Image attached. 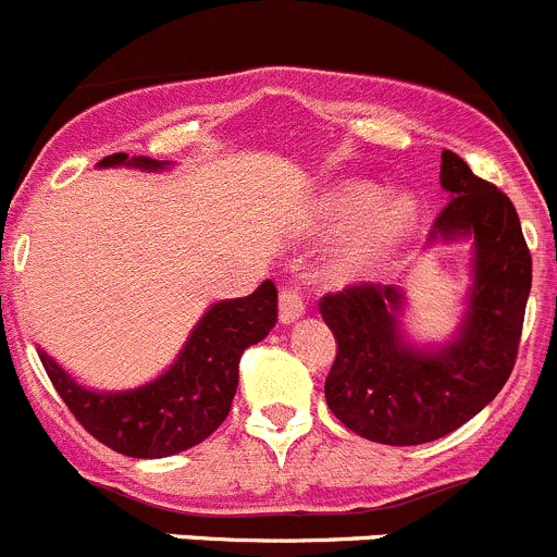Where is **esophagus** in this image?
Wrapping results in <instances>:
<instances>
[{
    "label": "esophagus",
    "instance_id": "34e87169",
    "mask_svg": "<svg viewBox=\"0 0 557 557\" xmlns=\"http://www.w3.org/2000/svg\"><path fill=\"white\" fill-rule=\"evenodd\" d=\"M302 313H306V302H302V295L297 286H284L278 295V319L284 324L295 322V319H300Z\"/></svg>",
    "mask_w": 557,
    "mask_h": 557
}]
</instances>
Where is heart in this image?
<instances>
[{"mask_svg": "<svg viewBox=\"0 0 557 557\" xmlns=\"http://www.w3.org/2000/svg\"><path fill=\"white\" fill-rule=\"evenodd\" d=\"M379 200V189L371 184H341L324 197L319 219L327 230H351L338 262L335 276L341 281H360L376 273L414 233L417 208L411 195H389Z\"/></svg>", "mask_w": 557, "mask_h": 557, "instance_id": "heart-1", "label": "heart"}]
</instances>
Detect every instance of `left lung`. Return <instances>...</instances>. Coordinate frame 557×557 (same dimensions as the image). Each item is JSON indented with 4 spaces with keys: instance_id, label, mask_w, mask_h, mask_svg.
Masks as SVG:
<instances>
[{
    "instance_id": "8db88e82",
    "label": "left lung",
    "mask_w": 557,
    "mask_h": 557,
    "mask_svg": "<svg viewBox=\"0 0 557 557\" xmlns=\"http://www.w3.org/2000/svg\"><path fill=\"white\" fill-rule=\"evenodd\" d=\"M442 186L449 202L431 240H473L468 311L449 344L425 349L404 338L398 286L355 284L319 300L338 341L324 382L330 411L389 447L436 442L476 417L506 384L520 346L531 251L515 206L453 151L442 153Z\"/></svg>"
}]
</instances>
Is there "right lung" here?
<instances>
[{
	"instance_id": "obj_1",
	"label": "right lung",
	"mask_w": 557,
	"mask_h": 557,
	"mask_svg": "<svg viewBox=\"0 0 557 557\" xmlns=\"http://www.w3.org/2000/svg\"><path fill=\"white\" fill-rule=\"evenodd\" d=\"M162 170L168 162L113 153L99 168ZM278 319V292L271 278L249 297L213 302L178 360L159 379L126 393H94L75 382L40 349V362L75 420L104 447L129 458H168L206 442L230 414L238 389L240 355L260 344Z\"/></svg>"
}]
</instances>
